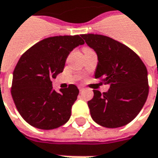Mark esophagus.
Listing matches in <instances>:
<instances>
[{
    "label": "esophagus",
    "instance_id": "esophagus-1",
    "mask_svg": "<svg viewBox=\"0 0 158 158\" xmlns=\"http://www.w3.org/2000/svg\"><path fill=\"white\" fill-rule=\"evenodd\" d=\"M78 87H79V91H82V90L84 89V86H83V85H79Z\"/></svg>",
    "mask_w": 158,
    "mask_h": 158
}]
</instances>
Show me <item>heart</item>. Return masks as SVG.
Masks as SVG:
<instances>
[{
  "label": "heart",
  "instance_id": "b5f03b06",
  "mask_svg": "<svg viewBox=\"0 0 158 158\" xmlns=\"http://www.w3.org/2000/svg\"><path fill=\"white\" fill-rule=\"evenodd\" d=\"M85 49H88V48H85ZM85 49H84V50H85Z\"/></svg>",
  "mask_w": 158,
  "mask_h": 158
}]
</instances>
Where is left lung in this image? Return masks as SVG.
<instances>
[{"mask_svg":"<svg viewBox=\"0 0 158 158\" xmlns=\"http://www.w3.org/2000/svg\"><path fill=\"white\" fill-rule=\"evenodd\" d=\"M98 56L95 79L110 88L101 94L94 90L87 102L93 120L105 128H119L136 117L149 94L148 72L130 48L106 35H81Z\"/></svg>","mask_w":158,"mask_h":158,"instance_id":"8db88e82","label":"left lung"}]
</instances>
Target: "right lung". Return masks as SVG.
<instances>
[{
  "instance_id": "right-lung-1",
  "label": "right lung",
  "mask_w": 158,
  "mask_h": 158,
  "mask_svg": "<svg viewBox=\"0 0 158 158\" xmlns=\"http://www.w3.org/2000/svg\"><path fill=\"white\" fill-rule=\"evenodd\" d=\"M80 35L45 38L25 52L13 73L11 95L21 116L40 129H53L69 121L79 91L75 85L56 92L52 79L62 73L75 47L84 44Z\"/></svg>"
}]
</instances>
